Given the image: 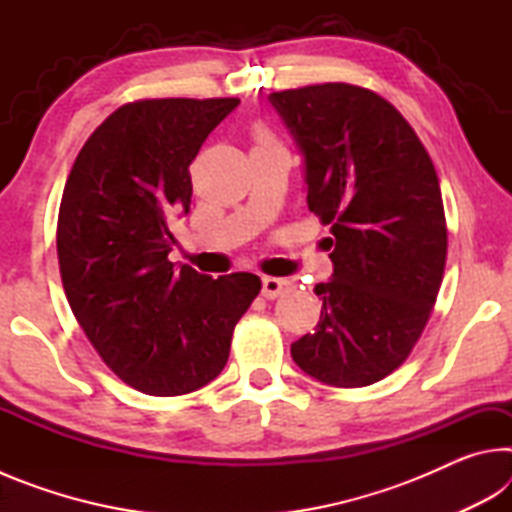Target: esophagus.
<instances>
[{"label":"esophagus","instance_id":"esophagus-1","mask_svg":"<svg viewBox=\"0 0 512 512\" xmlns=\"http://www.w3.org/2000/svg\"><path fill=\"white\" fill-rule=\"evenodd\" d=\"M291 289V282L282 280V277H264L262 280V296L266 300H273L282 293H287Z\"/></svg>","mask_w":512,"mask_h":512}]
</instances>
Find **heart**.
<instances>
[{
	"label": "heart",
	"instance_id": "obj_1",
	"mask_svg": "<svg viewBox=\"0 0 512 512\" xmlns=\"http://www.w3.org/2000/svg\"><path fill=\"white\" fill-rule=\"evenodd\" d=\"M268 144H273L271 135H268L266 131H259V133H257V146H268Z\"/></svg>",
	"mask_w": 512,
	"mask_h": 512
}]
</instances>
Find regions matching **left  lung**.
<instances>
[{
	"label": "left lung",
	"mask_w": 512,
	"mask_h": 512,
	"mask_svg": "<svg viewBox=\"0 0 512 512\" xmlns=\"http://www.w3.org/2000/svg\"><path fill=\"white\" fill-rule=\"evenodd\" d=\"M268 101L302 155L309 210L332 232L320 320L291 357L323 384L370 386L409 357L443 282L436 169L409 121L366 88L307 85Z\"/></svg>",
	"instance_id": "1"
}]
</instances>
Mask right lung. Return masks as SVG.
I'll use <instances>...</instances> for the list:
<instances>
[{
    "instance_id": "right-lung-1",
    "label": "right lung",
    "mask_w": 512,
    "mask_h": 512,
    "mask_svg": "<svg viewBox=\"0 0 512 512\" xmlns=\"http://www.w3.org/2000/svg\"><path fill=\"white\" fill-rule=\"evenodd\" d=\"M239 99H146L90 135L58 212V264L85 336L146 395L198 391L228 363L232 332L262 289L253 273L212 280L173 268L169 225L192 203L189 164Z\"/></svg>"
}]
</instances>
